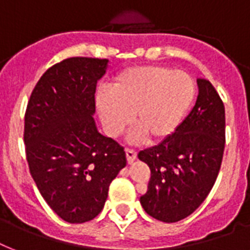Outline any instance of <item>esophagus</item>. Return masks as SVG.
Segmentation results:
<instances>
[{
    "mask_svg": "<svg viewBox=\"0 0 250 250\" xmlns=\"http://www.w3.org/2000/svg\"><path fill=\"white\" fill-rule=\"evenodd\" d=\"M125 157H127V162L128 164H132L133 161L136 160V152L133 149L127 148L125 149Z\"/></svg>",
    "mask_w": 250,
    "mask_h": 250,
    "instance_id": "1",
    "label": "esophagus"
}]
</instances>
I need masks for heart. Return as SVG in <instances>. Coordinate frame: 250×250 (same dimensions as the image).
<instances>
[{
  "mask_svg": "<svg viewBox=\"0 0 250 250\" xmlns=\"http://www.w3.org/2000/svg\"><path fill=\"white\" fill-rule=\"evenodd\" d=\"M109 94L98 96L97 110L110 136H119L132 115V140L158 143L180 125L194 101L196 84L187 72L140 66L118 76Z\"/></svg>",
  "mask_w": 250,
  "mask_h": 250,
  "instance_id": "obj_1",
  "label": "heart"
}]
</instances>
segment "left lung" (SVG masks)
<instances>
[{
  "label": "left lung",
  "mask_w": 250,
  "mask_h": 250,
  "mask_svg": "<svg viewBox=\"0 0 250 250\" xmlns=\"http://www.w3.org/2000/svg\"><path fill=\"white\" fill-rule=\"evenodd\" d=\"M196 105L176 131L137 157L150 168L141 206L161 222L174 223L193 213L217 180L226 141L225 105L206 79H197Z\"/></svg>",
  "instance_id": "left-lung-1"
}]
</instances>
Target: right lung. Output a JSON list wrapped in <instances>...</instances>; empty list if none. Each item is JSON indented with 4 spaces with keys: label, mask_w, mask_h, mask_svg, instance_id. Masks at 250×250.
<instances>
[{
    "label": "right lung",
    "mask_w": 250,
    "mask_h": 250,
    "mask_svg": "<svg viewBox=\"0 0 250 250\" xmlns=\"http://www.w3.org/2000/svg\"><path fill=\"white\" fill-rule=\"evenodd\" d=\"M107 60L72 57L48 68L24 117L29 172L52 210L68 223L92 221L104 209L110 183L125 166V148L98 132L97 82Z\"/></svg>",
    "instance_id": "1"
}]
</instances>
